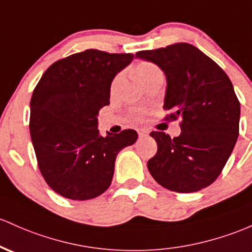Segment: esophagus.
I'll return each instance as SVG.
<instances>
[{"label": "esophagus", "mask_w": 252, "mask_h": 252, "mask_svg": "<svg viewBox=\"0 0 252 252\" xmlns=\"http://www.w3.org/2000/svg\"><path fill=\"white\" fill-rule=\"evenodd\" d=\"M137 134H139L140 137H145L148 135V131L145 130V129H137Z\"/></svg>", "instance_id": "1"}]
</instances>
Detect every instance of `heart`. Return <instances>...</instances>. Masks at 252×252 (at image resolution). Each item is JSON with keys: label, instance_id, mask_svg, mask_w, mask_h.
<instances>
[{"label": "heart", "instance_id": "1", "mask_svg": "<svg viewBox=\"0 0 252 252\" xmlns=\"http://www.w3.org/2000/svg\"><path fill=\"white\" fill-rule=\"evenodd\" d=\"M157 71H160L159 68H158L156 64H153V63H149V62L141 63V64H139V67H137V75H139V79L141 80V82L145 81L147 77L151 76L152 74L157 73ZM121 80H122V74H120V75H117L115 77V80H113L112 86H111L112 91H115V88L117 87V85L121 82ZM141 115H142V112H141L140 110L134 111L135 118H140Z\"/></svg>", "mask_w": 252, "mask_h": 252}]
</instances>
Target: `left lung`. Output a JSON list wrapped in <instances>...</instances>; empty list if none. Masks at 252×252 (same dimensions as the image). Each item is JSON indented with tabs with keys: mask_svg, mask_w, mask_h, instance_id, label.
Listing matches in <instances>:
<instances>
[{
	"mask_svg": "<svg viewBox=\"0 0 252 252\" xmlns=\"http://www.w3.org/2000/svg\"><path fill=\"white\" fill-rule=\"evenodd\" d=\"M166 76V118H181V135L152 131L158 152L148 160L152 177L176 192L211 185L227 162L239 134L240 104L233 85L212 59L188 43L136 52Z\"/></svg>",
	"mask_w": 252,
	"mask_h": 252,
	"instance_id": "obj_1",
	"label": "left lung"
}]
</instances>
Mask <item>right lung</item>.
Instances as JSON below:
<instances>
[{
    "label": "right lung",
    "instance_id": "add662e5",
    "mask_svg": "<svg viewBox=\"0 0 252 252\" xmlns=\"http://www.w3.org/2000/svg\"><path fill=\"white\" fill-rule=\"evenodd\" d=\"M132 59L85 50L50 65L35 86L30 103L33 148L45 182L63 197L84 201L106 191L117 154L136 142L132 129L106 136L98 130L112 80Z\"/></svg>",
    "mask_w": 252,
    "mask_h": 252
}]
</instances>
